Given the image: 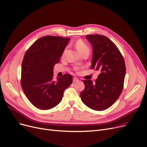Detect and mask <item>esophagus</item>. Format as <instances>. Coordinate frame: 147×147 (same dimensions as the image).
<instances>
[{
	"label": "esophagus",
	"mask_w": 147,
	"mask_h": 147,
	"mask_svg": "<svg viewBox=\"0 0 147 147\" xmlns=\"http://www.w3.org/2000/svg\"><path fill=\"white\" fill-rule=\"evenodd\" d=\"M79 81V80L77 78H73V83H76V82H78Z\"/></svg>",
	"instance_id": "1"
}]
</instances>
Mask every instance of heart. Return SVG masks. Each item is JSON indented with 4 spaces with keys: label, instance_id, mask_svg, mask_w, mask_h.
Instances as JSON below:
<instances>
[{
    "label": "heart",
    "instance_id": "obj_1",
    "mask_svg": "<svg viewBox=\"0 0 147 147\" xmlns=\"http://www.w3.org/2000/svg\"><path fill=\"white\" fill-rule=\"evenodd\" d=\"M75 46L79 53L81 55H83L84 53H89L90 49L89 46L84 43L82 40H78L75 43Z\"/></svg>",
    "mask_w": 147,
    "mask_h": 147
}]
</instances>
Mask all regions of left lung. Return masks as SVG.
Instances as JSON below:
<instances>
[{"instance_id":"obj_1","label":"left lung","mask_w":147,"mask_h":147,"mask_svg":"<svg viewBox=\"0 0 147 147\" xmlns=\"http://www.w3.org/2000/svg\"><path fill=\"white\" fill-rule=\"evenodd\" d=\"M93 48L91 68L101 72L95 83L83 80L84 89L80 93L82 102L96 111L106 110L120 96L124 84L126 66L124 58L115 45L106 36L86 35Z\"/></svg>"}]
</instances>
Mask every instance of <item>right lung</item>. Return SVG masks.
<instances>
[{
	"label": "right lung",
	"instance_id": "1",
	"mask_svg": "<svg viewBox=\"0 0 147 147\" xmlns=\"http://www.w3.org/2000/svg\"><path fill=\"white\" fill-rule=\"evenodd\" d=\"M69 38L46 36L38 38L26 52L21 65V84L27 98L40 110L57 106L65 89L73 82L71 74L53 80V67L59 59Z\"/></svg>",
	"mask_w": 147,
	"mask_h": 147
}]
</instances>
